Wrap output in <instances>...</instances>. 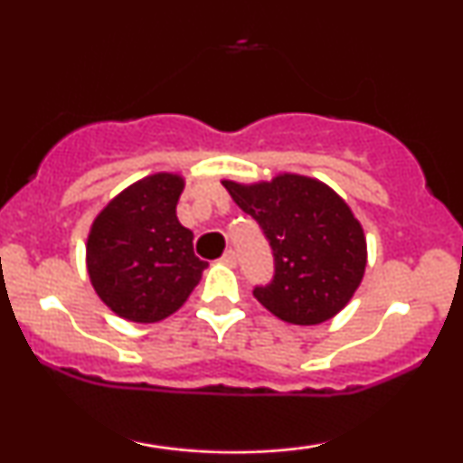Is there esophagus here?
Returning <instances> with one entry per match:
<instances>
[{"label": "esophagus", "mask_w": 463, "mask_h": 463, "mask_svg": "<svg viewBox=\"0 0 463 463\" xmlns=\"http://www.w3.org/2000/svg\"><path fill=\"white\" fill-rule=\"evenodd\" d=\"M220 261L224 265H231V268H232V265H237V252H235V250H226V252L222 254Z\"/></svg>", "instance_id": "esophagus-1"}]
</instances>
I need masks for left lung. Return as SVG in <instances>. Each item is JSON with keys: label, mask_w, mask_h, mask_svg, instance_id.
<instances>
[{"label": "left lung", "mask_w": 463, "mask_h": 463, "mask_svg": "<svg viewBox=\"0 0 463 463\" xmlns=\"http://www.w3.org/2000/svg\"><path fill=\"white\" fill-rule=\"evenodd\" d=\"M243 213L263 228L274 279L254 287L279 320L313 326L337 316L354 296L368 263L359 220L328 184L300 174L241 184L222 180Z\"/></svg>", "instance_id": "8db88e82"}]
</instances>
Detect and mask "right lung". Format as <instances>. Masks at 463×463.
Instances as JSON below:
<instances>
[{"label": "right lung", "instance_id": "add662e5", "mask_svg": "<svg viewBox=\"0 0 463 463\" xmlns=\"http://www.w3.org/2000/svg\"><path fill=\"white\" fill-rule=\"evenodd\" d=\"M183 189L178 174H152L117 194L93 220L89 279L124 320L152 324L176 313L209 265L195 257L194 232L176 217Z\"/></svg>", "mask_w": 463, "mask_h": 463}]
</instances>
